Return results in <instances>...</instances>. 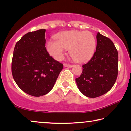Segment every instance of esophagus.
<instances>
[{
	"label": "esophagus",
	"instance_id": "34e87169",
	"mask_svg": "<svg viewBox=\"0 0 131 131\" xmlns=\"http://www.w3.org/2000/svg\"><path fill=\"white\" fill-rule=\"evenodd\" d=\"M63 66H65L66 68H72L73 65H68V64H66V63H64L63 64Z\"/></svg>",
	"mask_w": 131,
	"mask_h": 131
}]
</instances>
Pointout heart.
Listing matches in <instances>:
<instances>
[{
    "label": "heart",
    "instance_id": "1",
    "mask_svg": "<svg viewBox=\"0 0 131 131\" xmlns=\"http://www.w3.org/2000/svg\"><path fill=\"white\" fill-rule=\"evenodd\" d=\"M55 41L49 40L46 48L50 55L57 60L63 58L65 50L69 49L73 59L78 62H84L94 55L96 40L89 31H63L55 36Z\"/></svg>",
    "mask_w": 131,
    "mask_h": 131
}]
</instances>
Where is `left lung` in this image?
<instances>
[{
	"label": "left lung",
	"instance_id": "8db88e82",
	"mask_svg": "<svg viewBox=\"0 0 131 131\" xmlns=\"http://www.w3.org/2000/svg\"><path fill=\"white\" fill-rule=\"evenodd\" d=\"M96 39V52L83 66V74L76 79L80 91L91 98L107 93L114 85L118 75V54L114 44L100 33H97Z\"/></svg>",
	"mask_w": 131,
	"mask_h": 131
}]
</instances>
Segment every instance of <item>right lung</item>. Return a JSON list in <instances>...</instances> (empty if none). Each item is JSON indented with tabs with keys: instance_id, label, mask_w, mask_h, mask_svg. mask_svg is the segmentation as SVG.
<instances>
[{
	"instance_id": "obj_1",
	"label": "right lung",
	"mask_w": 131,
	"mask_h": 131,
	"mask_svg": "<svg viewBox=\"0 0 131 131\" xmlns=\"http://www.w3.org/2000/svg\"><path fill=\"white\" fill-rule=\"evenodd\" d=\"M46 29L24 35L15 44L12 63V75L17 85L32 96L48 94L63 69L46 50Z\"/></svg>"
}]
</instances>
